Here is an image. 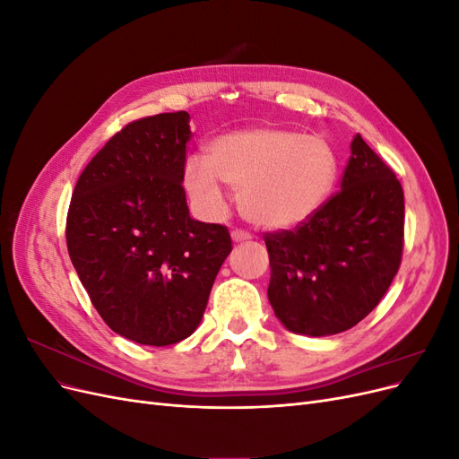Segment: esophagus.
Listing matches in <instances>:
<instances>
[{"instance_id":"esophagus-1","label":"esophagus","mask_w":459,"mask_h":459,"mask_svg":"<svg viewBox=\"0 0 459 459\" xmlns=\"http://www.w3.org/2000/svg\"><path fill=\"white\" fill-rule=\"evenodd\" d=\"M231 239H233V243H243V241H251L253 235L243 231V230H233L231 231Z\"/></svg>"}]
</instances>
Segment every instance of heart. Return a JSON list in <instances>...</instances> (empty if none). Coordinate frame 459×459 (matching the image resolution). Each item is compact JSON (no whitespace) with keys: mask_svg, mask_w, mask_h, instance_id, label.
<instances>
[{"mask_svg":"<svg viewBox=\"0 0 459 459\" xmlns=\"http://www.w3.org/2000/svg\"><path fill=\"white\" fill-rule=\"evenodd\" d=\"M339 178L337 152L324 137L277 126H255L216 137L206 160L189 157L184 187L197 211L216 216L226 186L238 189L245 220L262 230H290L314 216Z\"/></svg>","mask_w":459,"mask_h":459,"instance_id":"heart-1","label":"heart"}]
</instances>
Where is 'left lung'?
Masks as SVG:
<instances>
[{"mask_svg": "<svg viewBox=\"0 0 459 459\" xmlns=\"http://www.w3.org/2000/svg\"><path fill=\"white\" fill-rule=\"evenodd\" d=\"M341 191L295 231L266 233L268 300L293 333L327 337L379 304L400 268L404 191L356 134Z\"/></svg>", "mask_w": 459, "mask_h": 459, "instance_id": "1", "label": "left lung"}]
</instances>
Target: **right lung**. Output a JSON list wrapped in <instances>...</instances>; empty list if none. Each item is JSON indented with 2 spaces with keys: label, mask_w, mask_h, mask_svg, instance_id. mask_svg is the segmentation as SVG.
<instances>
[{
  "label": "right lung",
  "mask_w": 459,
  "mask_h": 459,
  "mask_svg": "<svg viewBox=\"0 0 459 459\" xmlns=\"http://www.w3.org/2000/svg\"><path fill=\"white\" fill-rule=\"evenodd\" d=\"M189 137L186 110L130 122L80 174L68 208V255L91 304L140 344L187 339L231 253L224 226L189 216Z\"/></svg>",
  "instance_id": "right-lung-1"
}]
</instances>
